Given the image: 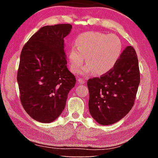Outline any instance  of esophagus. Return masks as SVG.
I'll return each instance as SVG.
<instances>
[{
  "label": "esophagus",
  "mask_w": 158,
  "mask_h": 158,
  "mask_svg": "<svg viewBox=\"0 0 158 158\" xmlns=\"http://www.w3.org/2000/svg\"><path fill=\"white\" fill-rule=\"evenodd\" d=\"M77 81H78L79 84H84V83L85 82L84 79H79L78 80H77Z\"/></svg>",
  "instance_id": "1"
}]
</instances>
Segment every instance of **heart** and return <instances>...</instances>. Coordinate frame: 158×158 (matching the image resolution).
<instances>
[{
	"label": "heart",
	"instance_id": "obj_1",
	"mask_svg": "<svg viewBox=\"0 0 158 158\" xmlns=\"http://www.w3.org/2000/svg\"><path fill=\"white\" fill-rule=\"evenodd\" d=\"M121 52V42L115 35L85 32L77 37L76 47H72L69 50V68L72 73H79L85 58L87 65L81 73L87 74L93 72L96 75H102L114 68Z\"/></svg>",
	"mask_w": 158,
	"mask_h": 158
}]
</instances>
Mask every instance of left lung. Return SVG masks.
I'll list each match as a JSON object with an SVG mask.
<instances>
[{"label":"left lung","mask_w":158,"mask_h":158,"mask_svg":"<svg viewBox=\"0 0 158 158\" xmlns=\"http://www.w3.org/2000/svg\"><path fill=\"white\" fill-rule=\"evenodd\" d=\"M139 83L137 53L128 46L109 73L88 80L90 115L103 125L120 121L132 108Z\"/></svg>","instance_id":"1"}]
</instances>
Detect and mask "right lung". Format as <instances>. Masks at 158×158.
<instances>
[{
    "label": "right lung",
    "mask_w": 158,
    "mask_h": 158,
    "mask_svg": "<svg viewBox=\"0 0 158 158\" xmlns=\"http://www.w3.org/2000/svg\"><path fill=\"white\" fill-rule=\"evenodd\" d=\"M72 28L69 23L42 27L21 51L17 72L20 100L35 121H55L75 85L76 78L67 68L64 52V37Z\"/></svg>",
    "instance_id": "obj_1"
}]
</instances>
